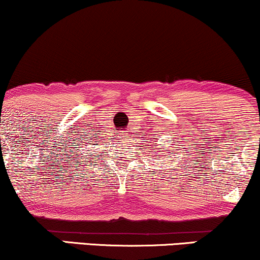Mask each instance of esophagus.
<instances>
[{
  "instance_id": "obj_1",
  "label": "esophagus",
  "mask_w": 260,
  "mask_h": 260,
  "mask_svg": "<svg viewBox=\"0 0 260 260\" xmlns=\"http://www.w3.org/2000/svg\"><path fill=\"white\" fill-rule=\"evenodd\" d=\"M121 137H122V139H127V138H128L127 134H124V133H122V134H121Z\"/></svg>"
}]
</instances>
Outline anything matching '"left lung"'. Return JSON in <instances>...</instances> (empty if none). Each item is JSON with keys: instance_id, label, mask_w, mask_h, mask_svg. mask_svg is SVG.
<instances>
[{"instance_id": "8db88e82", "label": "left lung", "mask_w": 260, "mask_h": 260, "mask_svg": "<svg viewBox=\"0 0 260 260\" xmlns=\"http://www.w3.org/2000/svg\"><path fill=\"white\" fill-rule=\"evenodd\" d=\"M165 156H166V155H165Z\"/></svg>"}]
</instances>
